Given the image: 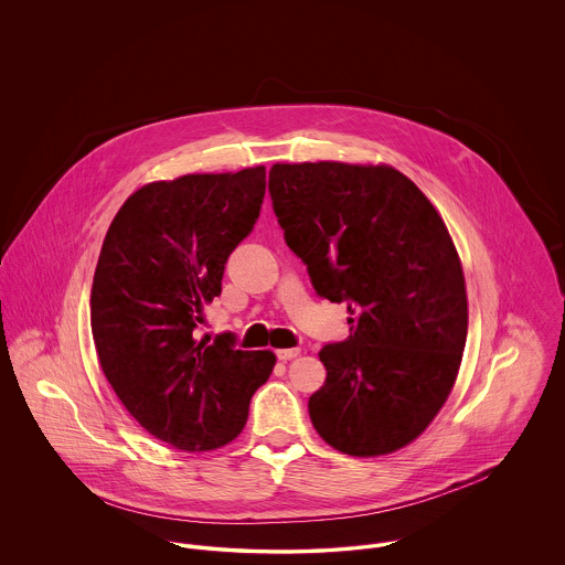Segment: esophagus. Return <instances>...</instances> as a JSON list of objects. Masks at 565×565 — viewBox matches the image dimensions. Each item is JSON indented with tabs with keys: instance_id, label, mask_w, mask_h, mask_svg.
Wrapping results in <instances>:
<instances>
[{
	"instance_id": "esophagus-1",
	"label": "esophagus",
	"mask_w": 565,
	"mask_h": 565,
	"mask_svg": "<svg viewBox=\"0 0 565 565\" xmlns=\"http://www.w3.org/2000/svg\"><path fill=\"white\" fill-rule=\"evenodd\" d=\"M300 354V348H280V350H276V356L280 359V361H291V359H296Z\"/></svg>"
}]
</instances>
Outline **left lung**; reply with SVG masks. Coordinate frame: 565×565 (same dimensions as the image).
Returning <instances> with one entry per match:
<instances>
[{
	"label": "left lung",
	"mask_w": 565,
	"mask_h": 565,
	"mask_svg": "<svg viewBox=\"0 0 565 565\" xmlns=\"http://www.w3.org/2000/svg\"><path fill=\"white\" fill-rule=\"evenodd\" d=\"M269 193L316 291L352 316L350 337L320 352L311 422L343 455H392L428 428L459 374L468 294L455 242L392 164L276 162Z\"/></svg>",
	"instance_id": "1"
}]
</instances>
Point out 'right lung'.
Here are the masks:
<instances>
[{
	"label": "right lung",
	"mask_w": 565,
	"mask_h": 565,
	"mask_svg": "<svg viewBox=\"0 0 565 565\" xmlns=\"http://www.w3.org/2000/svg\"><path fill=\"white\" fill-rule=\"evenodd\" d=\"M263 195V164L148 182L102 243L90 289L97 361L128 413L184 452L231 444L276 365L271 350H237L233 334H195Z\"/></svg>",
	"instance_id": "add662e5"
}]
</instances>
